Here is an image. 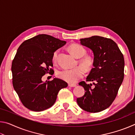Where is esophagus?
Instances as JSON below:
<instances>
[{"mask_svg":"<svg viewBox=\"0 0 135 135\" xmlns=\"http://www.w3.org/2000/svg\"><path fill=\"white\" fill-rule=\"evenodd\" d=\"M77 85L76 84H73V83H69L68 84V86L71 87V88H74V87H76Z\"/></svg>","mask_w":135,"mask_h":135,"instance_id":"obj_1","label":"esophagus"}]
</instances>
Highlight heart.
Wrapping results in <instances>:
<instances>
[{
	"label": "heart",
	"instance_id": "heart-1",
	"mask_svg": "<svg viewBox=\"0 0 135 135\" xmlns=\"http://www.w3.org/2000/svg\"><path fill=\"white\" fill-rule=\"evenodd\" d=\"M68 49L76 58H80L79 62L81 66H77L71 69H62L57 73L59 78L70 83H74L83 77L86 71L88 72L92 69L95 64V58L91 55H85L86 49L80 44L73 43L68 46ZM59 50L54 52L52 55V61L55 63Z\"/></svg>",
	"mask_w": 135,
	"mask_h": 135
}]
</instances>
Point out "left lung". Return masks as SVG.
<instances>
[{
    "label": "left lung",
    "instance_id": "left-lung-1",
    "mask_svg": "<svg viewBox=\"0 0 135 135\" xmlns=\"http://www.w3.org/2000/svg\"><path fill=\"white\" fill-rule=\"evenodd\" d=\"M80 44L93 51L95 64L86 77V84L81 81L85 93L77 99L81 109L89 113H98L111 105L117 95L124 79L123 55L115 42L110 38L93 36L81 38Z\"/></svg>",
    "mask_w": 135,
    "mask_h": 135
}]
</instances>
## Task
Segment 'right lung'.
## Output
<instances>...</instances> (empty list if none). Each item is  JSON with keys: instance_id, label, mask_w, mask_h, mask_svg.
<instances>
[{"instance_id": "right-lung-1", "label": "right lung", "mask_w": 135, "mask_h": 135, "mask_svg": "<svg viewBox=\"0 0 135 135\" xmlns=\"http://www.w3.org/2000/svg\"><path fill=\"white\" fill-rule=\"evenodd\" d=\"M66 43L47 35H38L20 46L12 63V84L24 105L33 111H42L51 107L61 89L67 82L54 78L43 81L46 73L54 74L52 55Z\"/></svg>"}]
</instances>
